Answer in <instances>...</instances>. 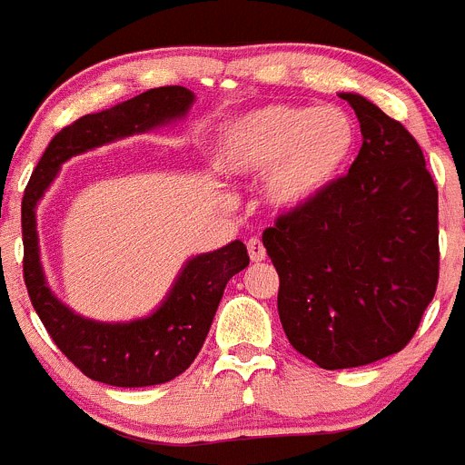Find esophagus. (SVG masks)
Masks as SVG:
<instances>
[{
    "instance_id": "esophagus-1",
    "label": "esophagus",
    "mask_w": 465,
    "mask_h": 465,
    "mask_svg": "<svg viewBox=\"0 0 465 465\" xmlns=\"http://www.w3.org/2000/svg\"><path fill=\"white\" fill-rule=\"evenodd\" d=\"M247 252H250L252 262H263L266 259V247H263V242L257 236L247 241Z\"/></svg>"
}]
</instances>
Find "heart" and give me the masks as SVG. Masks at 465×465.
<instances>
[{
  "instance_id": "obj_1",
  "label": "heart",
  "mask_w": 465,
  "mask_h": 465,
  "mask_svg": "<svg viewBox=\"0 0 465 465\" xmlns=\"http://www.w3.org/2000/svg\"><path fill=\"white\" fill-rule=\"evenodd\" d=\"M353 149V124L337 107L268 105L227 128L218 160L227 172L262 176L263 197L289 211L335 181Z\"/></svg>"
}]
</instances>
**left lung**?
I'll return each instance as SVG.
<instances>
[{
	"label": "left lung",
	"instance_id": "1",
	"mask_svg": "<svg viewBox=\"0 0 465 465\" xmlns=\"http://www.w3.org/2000/svg\"><path fill=\"white\" fill-rule=\"evenodd\" d=\"M362 146L349 173L263 232L293 349L351 370L413 340L438 286V188L413 134L358 94Z\"/></svg>",
	"mask_w": 465,
	"mask_h": 465
}]
</instances>
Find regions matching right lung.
<instances>
[{"mask_svg":"<svg viewBox=\"0 0 465 465\" xmlns=\"http://www.w3.org/2000/svg\"><path fill=\"white\" fill-rule=\"evenodd\" d=\"M193 101L185 86H158L112 110L80 116L52 137L25 188L23 275L29 301L56 349L82 374L114 388L160 385L188 370L211 331L224 286L250 263L245 245L233 241L190 259L163 305L146 319L98 323L73 314L47 289L38 259L36 203L68 158L179 119Z\"/></svg>","mask_w":465,"mask_h":465,"instance_id":"1","label":"right lung"}]
</instances>
